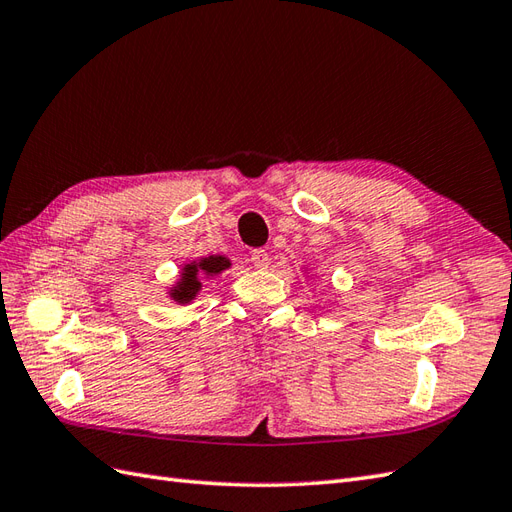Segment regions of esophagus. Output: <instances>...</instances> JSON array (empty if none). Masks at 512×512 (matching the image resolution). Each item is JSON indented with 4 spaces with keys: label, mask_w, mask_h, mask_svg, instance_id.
Listing matches in <instances>:
<instances>
[{
    "label": "esophagus",
    "mask_w": 512,
    "mask_h": 512,
    "mask_svg": "<svg viewBox=\"0 0 512 512\" xmlns=\"http://www.w3.org/2000/svg\"><path fill=\"white\" fill-rule=\"evenodd\" d=\"M251 264H253L255 268H259V270L268 268V264H270L268 251H264V248H255V251L251 253Z\"/></svg>",
    "instance_id": "obj_1"
}]
</instances>
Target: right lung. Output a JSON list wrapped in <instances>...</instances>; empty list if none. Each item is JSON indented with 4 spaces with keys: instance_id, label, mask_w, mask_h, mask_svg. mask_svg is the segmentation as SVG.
Segmentation results:
<instances>
[{
    "instance_id": "add662e5",
    "label": "right lung",
    "mask_w": 512,
    "mask_h": 512,
    "mask_svg": "<svg viewBox=\"0 0 512 512\" xmlns=\"http://www.w3.org/2000/svg\"><path fill=\"white\" fill-rule=\"evenodd\" d=\"M225 268H229V259L225 257H218V255H212V257H205L201 259L199 264H188L186 268H183V277L179 281V285L173 290V298L177 300V303H190V300L194 298V294L199 292V272L203 274H218Z\"/></svg>"
}]
</instances>
